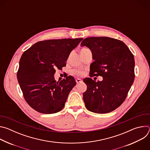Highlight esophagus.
Here are the masks:
<instances>
[{
    "instance_id": "1",
    "label": "esophagus",
    "mask_w": 150,
    "mask_h": 150,
    "mask_svg": "<svg viewBox=\"0 0 150 150\" xmlns=\"http://www.w3.org/2000/svg\"><path fill=\"white\" fill-rule=\"evenodd\" d=\"M82 82V81L81 79H79V78H76V82L77 83H79Z\"/></svg>"
}]
</instances>
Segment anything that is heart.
<instances>
[{"label": "heart", "instance_id": "b5f03b06", "mask_svg": "<svg viewBox=\"0 0 150 150\" xmlns=\"http://www.w3.org/2000/svg\"><path fill=\"white\" fill-rule=\"evenodd\" d=\"M86 49H82L81 50H86ZM73 74H75V75H81V72L80 71H78V70H74L72 71Z\"/></svg>", "mask_w": 150, "mask_h": 150}]
</instances>
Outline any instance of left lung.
Instances as JSON below:
<instances>
[{"label":"left lung","mask_w":150,"mask_h":150,"mask_svg":"<svg viewBox=\"0 0 150 150\" xmlns=\"http://www.w3.org/2000/svg\"><path fill=\"white\" fill-rule=\"evenodd\" d=\"M81 46L91 51L94 60L90 65L91 76L103 78L97 82L90 78L83 79L87 86L83 93L85 107L96 113L112 112L125 101L134 82V55L123 42L107 37L86 38Z\"/></svg>","instance_id":"obj_1"}]
</instances>
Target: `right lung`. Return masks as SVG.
Masks as SVG:
<instances>
[{
	"mask_svg": "<svg viewBox=\"0 0 150 150\" xmlns=\"http://www.w3.org/2000/svg\"><path fill=\"white\" fill-rule=\"evenodd\" d=\"M83 40L65 38L36 42L21 56L17 72L18 83L29 105L44 114L60 112L76 85L72 76L57 82L56 69L66 66L73 49Z\"/></svg>",
	"mask_w": 150,
	"mask_h": 150,
	"instance_id": "1",
	"label": "right lung"
}]
</instances>
